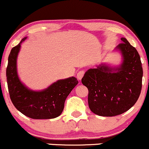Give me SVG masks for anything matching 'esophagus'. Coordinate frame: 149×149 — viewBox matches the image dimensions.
Returning <instances> with one entry per match:
<instances>
[{"instance_id": "esophagus-1", "label": "esophagus", "mask_w": 149, "mask_h": 149, "mask_svg": "<svg viewBox=\"0 0 149 149\" xmlns=\"http://www.w3.org/2000/svg\"><path fill=\"white\" fill-rule=\"evenodd\" d=\"M84 74V70H81V71L78 72L77 74V77L78 79L81 80V78L83 77Z\"/></svg>"}]
</instances>
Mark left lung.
Segmentation results:
<instances>
[{
  "label": "left lung",
  "instance_id": "left-lung-1",
  "mask_svg": "<svg viewBox=\"0 0 149 149\" xmlns=\"http://www.w3.org/2000/svg\"><path fill=\"white\" fill-rule=\"evenodd\" d=\"M115 48L121 54L118 66L101 63L85 72L81 83L88 88V103L95 114L112 117L127 111L137 101L143 69L139 55L125 38Z\"/></svg>",
  "mask_w": 149,
  "mask_h": 149
}]
</instances>
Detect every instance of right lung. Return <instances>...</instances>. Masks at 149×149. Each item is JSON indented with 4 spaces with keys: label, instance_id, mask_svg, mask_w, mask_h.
<instances>
[{
    "label": "right lung",
    "instance_id": "1",
    "mask_svg": "<svg viewBox=\"0 0 149 149\" xmlns=\"http://www.w3.org/2000/svg\"><path fill=\"white\" fill-rule=\"evenodd\" d=\"M12 48L8 57L6 77L10 97L15 107L23 115L32 119H53L59 116L64 109L67 97L78 84L74 77L59 79L41 91L30 89L19 79L17 60L21 44Z\"/></svg>",
    "mask_w": 149,
    "mask_h": 149
}]
</instances>
